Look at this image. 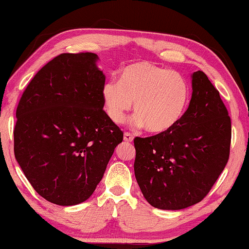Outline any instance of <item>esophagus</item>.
<instances>
[{"instance_id": "34e87169", "label": "esophagus", "mask_w": 249, "mask_h": 249, "mask_svg": "<svg viewBox=\"0 0 249 249\" xmlns=\"http://www.w3.org/2000/svg\"><path fill=\"white\" fill-rule=\"evenodd\" d=\"M133 135L131 133H128V132H126V133H124V141L125 142H129V143H131V142H133Z\"/></svg>"}]
</instances>
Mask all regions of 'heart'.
Wrapping results in <instances>:
<instances>
[{"label": "heart", "instance_id": "heart-1", "mask_svg": "<svg viewBox=\"0 0 249 249\" xmlns=\"http://www.w3.org/2000/svg\"><path fill=\"white\" fill-rule=\"evenodd\" d=\"M189 86L183 75L151 62H139L122 70L121 80H108L102 88L104 109L116 124H123L135 103L134 124L153 134H164L184 116Z\"/></svg>", "mask_w": 249, "mask_h": 249}]
</instances>
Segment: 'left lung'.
<instances>
[{
  "label": "left lung",
  "mask_w": 249,
  "mask_h": 249,
  "mask_svg": "<svg viewBox=\"0 0 249 249\" xmlns=\"http://www.w3.org/2000/svg\"><path fill=\"white\" fill-rule=\"evenodd\" d=\"M184 116L164 134L134 139L135 177L145 199L160 210H183L205 198L230 159L231 123L207 75H192Z\"/></svg>",
  "instance_id": "obj_1"
}]
</instances>
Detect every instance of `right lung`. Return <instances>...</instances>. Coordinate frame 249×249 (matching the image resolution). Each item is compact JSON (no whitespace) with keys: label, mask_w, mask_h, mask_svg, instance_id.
<instances>
[{"label":"right lung","mask_w":249,"mask_h":249,"mask_svg":"<svg viewBox=\"0 0 249 249\" xmlns=\"http://www.w3.org/2000/svg\"><path fill=\"white\" fill-rule=\"evenodd\" d=\"M97 58L57 55L35 74L17 108L15 159L37 194L61 206L89 198L123 141L103 109Z\"/></svg>","instance_id":"1"}]
</instances>
